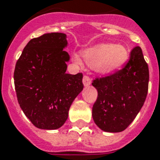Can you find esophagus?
I'll return each mask as SVG.
<instances>
[{"instance_id":"34e87169","label":"esophagus","mask_w":160,"mask_h":160,"mask_svg":"<svg viewBox=\"0 0 160 160\" xmlns=\"http://www.w3.org/2000/svg\"><path fill=\"white\" fill-rule=\"evenodd\" d=\"M92 84V81H91V79H90L88 76H84L83 78V85L85 87H87L89 86L90 85Z\"/></svg>"}]
</instances>
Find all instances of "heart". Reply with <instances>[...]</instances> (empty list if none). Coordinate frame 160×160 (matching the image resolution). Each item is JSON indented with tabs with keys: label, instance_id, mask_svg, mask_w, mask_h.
<instances>
[{
	"label": "heart",
	"instance_id": "heart-1",
	"mask_svg": "<svg viewBox=\"0 0 160 160\" xmlns=\"http://www.w3.org/2000/svg\"><path fill=\"white\" fill-rule=\"evenodd\" d=\"M82 57L88 66L96 67L101 74H109L125 66L130 58V52L121 44L102 43L84 51ZM74 62L81 63L79 58H74Z\"/></svg>",
	"mask_w": 160,
	"mask_h": 160
}]
</instances>
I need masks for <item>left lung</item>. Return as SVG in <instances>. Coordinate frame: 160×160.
Returning a JSON list of instances; mask_svg holds the SVG:
<instances>
[{
  "label": "left lung",
  "instance_id": "obj_1",
  "mask_svg": "<svg viewBox=\"0 0 160 160\" xmlns=\"http://www.w3.org/2000/svg\"><path fill=\"white\" fill-rule=\"evenodd\" d=\"M148 80V67L142 51L135 47L123 69L93 80L92 86L98 91V99L92 107L96 125L102 131L113 133L127 128L143 106Z\"/></svg>",
  "mask_w": 160,
  "mask_h": 160
}]
</instances>
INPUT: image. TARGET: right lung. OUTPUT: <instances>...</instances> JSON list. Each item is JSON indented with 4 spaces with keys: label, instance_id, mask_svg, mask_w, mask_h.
<instances>
[{
    "label": "right lung",
    "instance_id": "add662e5",
    "mask_svg": "<svg viewBox=\"0 0 160 160\" xmlns=\"http://www.w3.org/2000/svg\"><path fill=\"white\" fill-rule=\"evenodd\" d=\"M67 35L48 33L26 45L14 70L20 108L35 127L56 130L63 125L68 110L83 90L81 73H66L69 55Z\"/></svg>",
    "mask_w": 160,
    "mask_h": 160
}]
</instances>
